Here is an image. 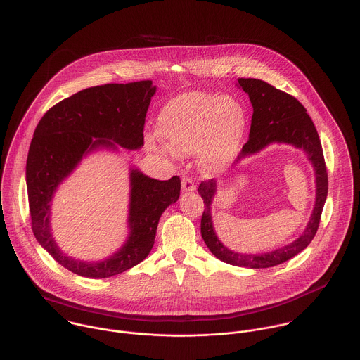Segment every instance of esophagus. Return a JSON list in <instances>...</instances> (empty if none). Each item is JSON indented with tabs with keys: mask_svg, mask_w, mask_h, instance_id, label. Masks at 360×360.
<instances>
[{
	"mask_svg": "<svg viewBox=\"0 0 360 360\" xmlns=\"http://www.w3.org/2000/svg\"><path fill=\"white\" fill-rule=\"evenodd\" d=\"M181 188L183 191H195V184H194V180L187 176V174H183L181 176Z\"/></svg>",
	"mask_w": 360,
	"mask_h": 360,
	"instance_id": "esophagus-1",
	"label": "esophagus"
}]
</instances>
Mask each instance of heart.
<instances>
[{
	"mask_svg": "<svg viewBox=\"0 0 360 360\" xmlns=\"http://www.w3.org/2000/svg\"><path fill=\"white\" fill-rule=\"evenodd\" d=\"M245 129L243 103L205 91L176 97L158 117V134L167 148L180 155L201 153L207 170L221 169L233 159Z\"/></svg>",
	"mask_w": 360,
	"mask_h": 360,
	"instance_id": "obj_1",
	"label": "heart"
}]
</instances>
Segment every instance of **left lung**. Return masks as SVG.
Returning <instances> with one entry per match:
<instances>
[{
  "label": "left lung",
  "mask_w": 360,
  "mask_h": 360,
  "mask_svg": "<svg viewBox=\"0 0 360 360\" xmlns=\"http://www.w3.org/2000/svg\"><path fill=\"white\" fill-rule=\"evenodd\" d=\"M238 84L250 96L254 108L250 139L243 147L238 159L245 155L255 154L270 143H287L302 148L308 154L316 174V204L304 234L290 245L260 255L233 252L219 241L210 217V202L216 193V180L201 181L198 187V193L204 200L201 234L210 252L217 259L234 266L264 269L277 266L298 255L314 238L327 198L328 176L321 143L305 106L295 97L259 79H238Z\"/></svg>",
  "instance_id": "obj_1"
}]
</instances>
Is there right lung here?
Listing matches in <instances>:
<instances>
[{"label": "right lung", "mask_w": 360, "mask_h": 360, "mask_svg": "<svg viewBox=\"0 0 360 360\" xmlns=\"http://www.w3.org/2000/svg\"><path fill=\"white\" fill-rule=\"evenodd\" d=\"M156 87L151 80L103 84L82 90L55 103L39 122L26 162L32 230L59 264L83 277H110L148 257L163 210L180 195V177L155 180L131 172L130 237L124 247L103 262H80L56 247L50 230V202L58 184L91 150L119 144L129 150L144 146L147 110ZM112 141L110 142V140Z\"/></svg>", "instance_id": "1"}]
</instances>
